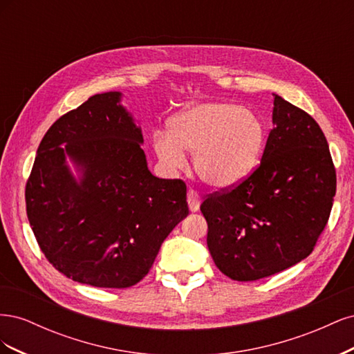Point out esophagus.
Returning <instances> with one entry per match:
<instances>
[{
	"instance_id": "34e87169",
	"label": "esophagus",
	"mask_w": 354,
	"mask_h": 354,
	"mask_svg": "<svg viewBox=\"0 0 354 354\" xmlns=\"http://www.w3.org/2000/svg\"><path fill=\"white\" fill-rule=\"evenodd\" d=\"M187 205H189V209H190L192 212L199 211L201 198H199V195L196 194L195 190H189V192H187Z\"/></svg>"
}]
</instances>
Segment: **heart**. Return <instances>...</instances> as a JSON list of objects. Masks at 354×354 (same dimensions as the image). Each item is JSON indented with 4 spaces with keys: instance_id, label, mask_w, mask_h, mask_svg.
Instances as JSON below:
<instances>
[{
    "instance_id": "b5f03b06",
    "label": "heart",
    "mask_w": 354,
    "mask_h": 354,
    "mask_svg": "<svg viewBox=\"0 0 354 354\" xmlns=\"http://www.w3.org/2000/svg\"><path fill=\"white\" fill-rule=\"evenodd\" d=\"M266 128L260 116L229 102H208L180 112L168 131H155L152 146L168 173L185 168V152L203 183L232 189L248 178L264 151Z\"/></svg>"
}]
</instances>
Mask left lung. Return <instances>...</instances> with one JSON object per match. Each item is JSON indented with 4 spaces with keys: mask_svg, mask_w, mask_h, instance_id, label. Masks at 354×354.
Segmentation results:
<instances>
[{
    "mask_svg": "<svg viewBox=\"0 0 354 354\" xmlns=\"http://www.w3.org/2000/svg\"><path fill=\"white\" fill-rule=\"evenodd\" d=\"M273 104L260 167L201 205L214 263L239 282L263 279L308 257L335 196V168L317 122L281 95Z\"/></svg>",
    "mask_w": 354,
    "mask_h": 354,
    "instance_id": "obj_1",
    "label": "left lung"
}]
</instances>
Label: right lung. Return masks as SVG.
<instances>
[{"mask_svg":"<svg viewBox=\"0 0 354 354\" xmlns=\"http://www.w3.org/2000/svg\"><path fill=\"white\" fill-rule=\"evenodd\" d=\"M121 99L120 91L95 94L60 116L39 143L25 192L47 260L97 288L140 282L189 214L183 181L149 171L142 128Z\"/></svg>","mask_w":354,"mask_h":354,"instance_id":"1","label":"right lung"}]
</instances>
